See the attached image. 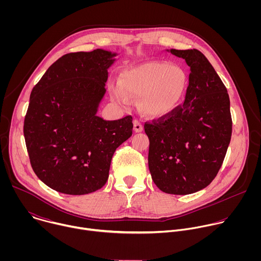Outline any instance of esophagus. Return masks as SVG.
I'll return each instance as SVG.
<instances>
[{
  "instance_id": "34e87169",
  "label": "esophagus",
  "mask_w": 261,
  "mask_h": 261,
  "mask_svg": "<svg viewBox=\"0 0 261 261\" xmlns=\"http://www.w3.org/2000/svg\"><path fill=\"white\" fill-rule=\"evenodd\" d=\"M133 129H134V131L136 133H139V132H141L143 130V126L141 125V123L138 120H135L133 122Z\"/></svg>"
}]
</instances>
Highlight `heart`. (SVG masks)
Listing matches in <instances>:
<instances>
[{
	"mask_svg": "<svg viewBox=\"0 0 261 261\" xmlns=\"http://www.w3.org/2000/svg\"><path fill=\"white\" fill-rule=\"evenodd\" d=\"M188 86L182 68L165 62H145L124 69L119 85L110 87V96L123 107L140 97L143 113L152 118L164 117L180 104Z\"/></svg>",
	"mask_w": 261,
	"mask_h": 261,
	"instance_id": "heart-1",
	"label": "heart"
}]
</instances>
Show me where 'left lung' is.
<instances>
[{
    "mask_svg": "<svg viewBox=\"0 0 261 261\" xmlns=\"http://www.w3.org/2000/svg\"><path fill=\"white\" fill-rule=\"evenodd\" d=\"M190 67L181 106L144 131L150 139L148 169L157 187L168 194L202 190L217 175L231 138L227 90L205 56L197 49H166Z\"/></svg>",
    "mask_w": 261,
    "mask_h": 261,
    "instance_id": "left-lung-1",
    "label": "left lung"
}]
</instances>
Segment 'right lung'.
Wrapping results in <instances>:
<instances>
[{
  "mask_svg": "<svg viewBox=\"0 0 261 261\" xmlns=\"http://www.w3.org/2000/svg\"><path fill=\"white\" fill-rule=\"evenodd\" d=\"M119 54L97 48L57 60L32 90L23 134L34 172L49 188L85 195L105 185L132 117L105 121L98 110Z\"/></svg>",
  "mask_w": 261,
  "mask_h": 261,
  "instance_id": "add662e5",
  "label": "right lung"
}]
</instances>
